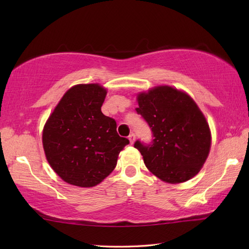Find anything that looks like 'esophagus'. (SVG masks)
<instances>
[{"label":"esophagus","instance_id":"obj_1","mask_svg":"<svg viewBox=\"0 0 249 249\" xmlns=\"http://www.w3.org/2000/svg\"><path fill=\"white\" fill-rule=\"evenodd\" d=\"M128 139H129L130 144H133L134 142H135V140H136V135H135V134H130V135L128 136Z\"/></svg>","mask_w":249,"mask_h":249}]
</instances>
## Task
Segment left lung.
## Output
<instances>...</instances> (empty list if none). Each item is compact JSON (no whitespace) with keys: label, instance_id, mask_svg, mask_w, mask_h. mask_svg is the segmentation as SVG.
Here are the masks:
<instances>
[{"label":"left lung","instance_id":"left-lung-1","mask_svg":"<svg viewBox=\"0 0 249 249\" xmlns=\"http://www.w3.org/2000/svg\"><path fill=\"white\" fill-rule=\"evenodd\" d=\"M137 113L152 130L150 144L140 140L139 150L146 168L161 181L177 184L194 178L209 156L211 131L194 99L168 86L138 95Z\"/></svg>","mask_w":249,"mask_h":249}]
</instances>
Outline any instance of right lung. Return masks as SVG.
Wrapping results in <instances>:
<instances>
[{
  "label": "right lung",
  "mask_w": 249,
  "mask_h": 249,
  "mask_svg": "<svg viewBox=\"0 0 249 249\" xmlns=\"http://www.w3.org/2000/svg\"><path fill=\"white\" fill-rule=\"evenodd\" d=\"M107 91L97 83L71 88L46 122V158L63 181L93 187L114 170L129 140L116 133V122L102 112Z\"/></svg>",
  "instance_id": "obj_1"
}]
</instances>
